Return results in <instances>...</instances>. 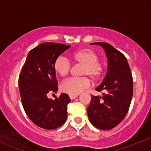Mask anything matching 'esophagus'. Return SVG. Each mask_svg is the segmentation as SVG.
Wrapping results in <instances>:
<instances>
[{"label":"esophagus","instance_id":"obj_1","mask_svg":"<svg viewBox=\"0 0 151 151\" xmlns=\"http://www.w3.org/2000/svg\"><path fill=\"white\" fill-rule=\"evenodd\" d=\"M77 97V95H70V99H74L75 98Z\"/></svg>","mask_w":151,"mask_h":151}]
</instances>
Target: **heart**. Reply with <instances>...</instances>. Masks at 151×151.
Masks as SVG:
<instances>
[{
	"label": "heart",
	"mask_w": 151,
	"mask_h": 151,
	"mask_svg": "<svg viewBox=\"0 0 151 151\" xmlns=\"http://www.w3.org/2000/svg\"><path fill=\"white\" fill-rule=\"evenodd\" d=\"M71 60L74 63L82 66L80 74L84 77L70 78L62 83L60 89L62 92L69 95H77L91 85V78L93 81H97L104 73V66L98 61V55L89 48H82L75 51L71 55ZM71 64L67 58L59 56L53 63V69L55 73L63 77L69 74Z\"/></svg>",
	"instance_id": "obj_1"
}]
</instances>
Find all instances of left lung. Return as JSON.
<instances>
[{
	"label": "left lung",
	"mask_w": 151,
	"mask_h": 151,
	"mask_svg": "<svg viewBox=\"0 0 151 151\" xmlns=\"http://www.w3.org/2000/svg\"><path fill=\"white\" fill-rule=\"evenodd\" d=\"M104 50L108 68L96 91L102 96H92L87 108L89 121L101 130H110L119 124L129 111L133 96V77L126 57L106 42H93Z\"/></svg>",
	"instance_id": "8db88e82"
}]
</instances>
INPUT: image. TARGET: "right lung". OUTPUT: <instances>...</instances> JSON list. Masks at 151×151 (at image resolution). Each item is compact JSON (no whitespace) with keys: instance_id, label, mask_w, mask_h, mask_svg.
<instances>
[{"instance_id":"1","label":"right lung","mask_w":151,"mask_h":151,"mask_svg":"<svg viewBox=\"0 0 151 151\" xmlns=\"http://www.w3.org/2000/svg\"><path fill=\"white\" fill-rule=\"evenodd\" d=\"M70 45L44 42L31 50L18 79L22 104L33 124L51 130L63 125L67 117V104L70 99L65 93L55 100L47 97L58 90L53 63Z\"/></svg>"}]
</instances>
